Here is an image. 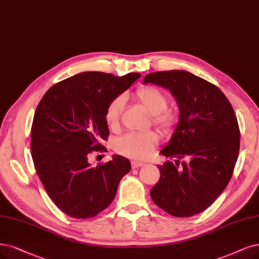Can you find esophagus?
I'll list each match as a JSON object with an SVG mask.
<instances>
[{
	"label": "esophagus",
	"instance_id": "obj_1",
	"mask_svg": "<svg viewBox=\"0 0 259 259\" xmlns=\"http://www.w3.org/2000/svg\"><path fill=\"white\" fill-rule=\"evenodd\" d=\"M143 165H144V163H143V162H139V161H132L131 162L132 168H139V167H141Z\"/></svg>",
	"mask_w": 259,
	"mask_h": 259
}]
</instances>
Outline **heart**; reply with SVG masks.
<instances>
[{"mask_svg": "<svg viewBox=\"0 0 259 259\" xmlns=\"http://www.w3.org/2000/svg\"><path fill=\"white\" fill-rule=\"evenodd\" d=\"M135 98L150 114L151 121L161 131L168 135L173 132L178 122V115L167 108L168 96L156 86H142L133 93ZM123 109V99L115 97L105 108L104 119L110 128L118 124ZM159 143V136L155 131L143 133H128L115 142L114 148L119 155L136 160H144L150 156Z\"/></svg>", "mask_w": 259, "mask_h": 259, "instance_id": "heart-1", "label": "heart"}]
</instances>
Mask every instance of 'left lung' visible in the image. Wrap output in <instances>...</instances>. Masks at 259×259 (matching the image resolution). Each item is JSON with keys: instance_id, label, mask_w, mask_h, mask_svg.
<instances>
[{"instance_id": "left-lung-1", "label": "left lung", "mask_w": 259, "mask_h": 259, "mask_svg": "<svg viewBox=\"0 0 259 259\" xmlns=\"http://www.w3.org/2000/svg\"><path fill=\"white\" fill-rule=\"evenodd\" d=\"M143 82L169 90L179 107L174 135L161 150L165 157L178 160L158 166L160 179L150 196L170 215L198 214L232 178L240 146L235 111L215 85L185 70L151 72ZM181 158L185 161L180 165Z\"/></svg>"}]
</instances>
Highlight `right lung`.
<instances>
[{
	"label": "right lung",
	"mask_w": 259,
	"mask_h": 259,
	"mask_svg": "<svg viewBox=\"0 0 259 259\" xmlns=\"http://www.w3.org/2000/svg\"><path fill=\"white\" fill-rule=\"evenodd\" d=\"M141 76L86 71L47 91L37 105L31 129V150L38 177L53 203L67 215L89 219L113 202L130 161L114 156L92 166L94 151H107L108 103Z\"/></svg>",
	"instance_id": "1"
}]
</instances>
